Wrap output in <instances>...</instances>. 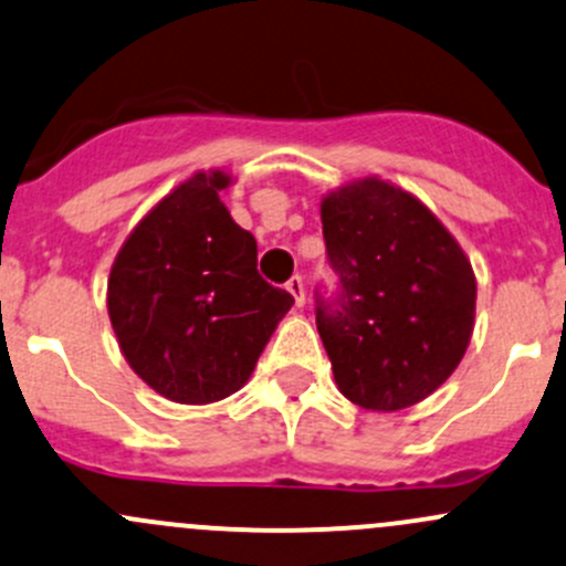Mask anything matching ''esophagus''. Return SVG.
Returning a JSON list of instances; mask_svg holds the SVG:
<instances>
[{
    "mask_svg": "<svg viewBox=\"0 0 566 566\" xmlns=\"http://www.w3.org/2000/svg\"><path fill=\"white\" fill-rule=\"evenodd\" d=\"M287 290H290V293H293V298H295V303H298V306H303V303H306V287H303V279L301 276L290 279Z\"/></svg>",
    "mask_w": 566,
    "mask_h": 566,
    "instance_id": "1",
    "label": "esophagus"
}]
</instances>
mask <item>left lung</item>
Instances as JSON below:
<instances>
[{
	"mask_svg": "<svg viewBox=\"0 0 566 566\" xmlns=\"http://www.w3.org/2000/svg\"><path fill=\"white\" fill-rule=\"evenodd\" d=\"M319 217L338 287L317 290L314 312L338 390L374 412L423 401L472 338V263L418 198L379 178L331 192Z\"/></svg>",
	"mask_w": 566,
	"mask_h": 566,
	"instance_id": "8db88e82",
	"label": "left lung"
}]
</instances>
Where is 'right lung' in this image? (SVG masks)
<instances>
[{
	"label": "right lung",
	"instance_id": "obj_1",
	"mask_svg": "<svg viewBox=\"0 0 566 566\" xmlns=\"http://www.w3.org/2000/svg\"><path fill=\"white\" fill-rule=\"evenodd\" d=\"M228 184L222 170L178 184L111 268L118 347L148 388L176 403H211L243 388L295 303L258 273V241L219 200Z\"/></svg>",
	"mask_w": 566,
	"mask_h": 566
}]
</instances>
